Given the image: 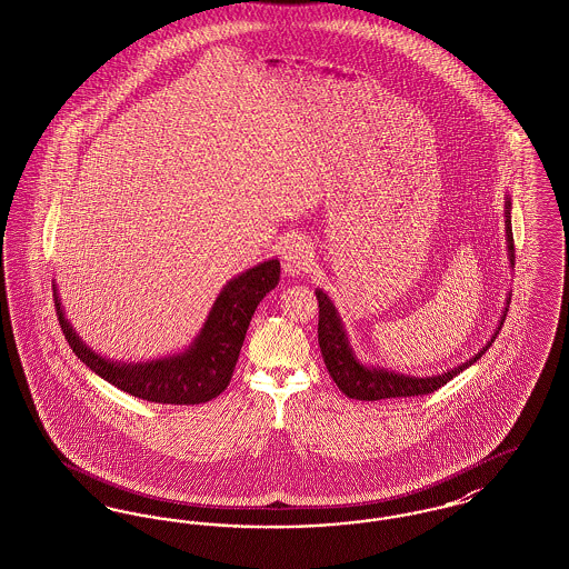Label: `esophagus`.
<instances>
[{"label": "esophagus", "instance_id": "obj_1", "mask_svg": "<svg viewBox=\"0 0 569 569\" xmlns=\"http://www.w3.org/2000/svg\"><path fill=\"white\" fill-rule=\"evenodd\" d=\"M311 260H313V247L305 238H292L281 249L283 270L292 277L307 272V268L311 267Z\"/></svg>", "mask_w": 569, "mask_h": 569}]
</instances>
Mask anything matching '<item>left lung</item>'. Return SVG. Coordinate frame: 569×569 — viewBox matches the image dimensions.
Listing matches in <instances>:
<instances>
[{
    "instance_id": "left-lung-1",
    "label": "left lung",
    "mask_w": 569,
    "mask_h": 569,
    "mask_svg": "<svg viewBox=\"0 0 569 569\" xmlns=\"http://www.w3.org/2000/svg\"><path fill=\"white\" fill-rule=\"evenodd\" d=\"M505 240H507V260L509 267L513 268V234H511V198L505 196ZM316 299L320 307V318H318V343L320 352L325 359V366L329 369L335 385L339 387L341 393H346L352 400L376 401L387 400V398H412V396H426L435 393L442 385H447L451 378H456L460 371L470 368L486 355V350L495 343L497 335L501 331L507 307L511 301V295H507L505 307H502L501 320L495 329L492 337L486 341V346L472 355L468 361L447 369L442 373H432V376H410V373H400L393 369L380 368L363 363L357 352L350 346V339L346 333V327L341 322V316L331 301V297L325 290H316Z\"/></svg>"
}]
</instances>
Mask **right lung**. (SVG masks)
<instances>
[{
    "instance_id": "obj_1",
    "label": "right lung",
    "mask_w": 569,
    "mask_h": 569,
    "mask_svg": "<svg viewBox=\"0 0 569 569\" xmlns=\"http://www.w3.org/2000/svg\"><path fill=\"white\" fill-rule=\"evenodd\" d=\"M279 260L272 258L230 279L212 302L198 337L180 352L150 361H113L92 350L68 322L58 283L53 301L68 346L102 380L141 400L157 403H203L230 385L232 371L260 301L279 283Z\"/></svg>"
}]
</instances>
